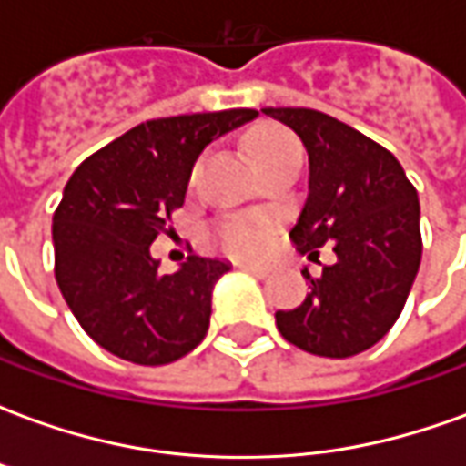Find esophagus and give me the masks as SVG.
<instances>
[{"mask_svg":"<svg viewBox=\"0 0 466 466\" xmlns=\"http://www.w3.org/2000/svg\"><path fill=\"white\" fill-rule=\"evenodd\" d=\"M239 269H244V272H252L257 274V277H267V274L272 272L267 264H254V262H239Z\"/></svg>","mask_w":466,"mask_h":466,"instance_id":"esophagus-1","label":"esophagus"}]
</instances>
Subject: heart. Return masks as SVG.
Instances as JSON below:
<instances>
[{
    "label": "heart",
    "instance_id": "b5f03b06",
    "mask_svg": "<svg viewBox=\"0 0 466 466\" xmlns=\"http://www.w3.org/2000/svg\"><path fill=\"white\" fill-rule=\"evenodd\" d=\"M247 152L252 157V162H262V159H274V157L299 152V144L282 127H262V129H257L249 137ZM224 244H227L229 252L249 257V254H257L264 247V232L257 229V227L237 224V227H232L229 232L224 234Z\"/></svg>",
    "mask_w": 466,
    "mask_h": 466
}]
</instances>
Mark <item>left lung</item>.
Masks as SVG:
<instances>
[{
    "label": "left lung",
    "mask_w": 466,
    "mask_h": 466,
    "mask_svg": "<svg viewBox=\"0 0 466 466\" xmlns=\"http://www.w3.org/2000/svg\"><path fill=\"white\" fill-rule=\"evenodd\" d=\"M302 139L309 192L289 229L299 252L334 242L337 262L312 277V292L279 309L277 329L294 347L344 360L370 350L404 309L421 259L420 197L401 164L350 124L314 109H262Z\"/></svg>",
    "instance_id": "8db88e82"
}]
</instances>
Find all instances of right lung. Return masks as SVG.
Returning <instances> with one entry per match:
<instances>
[{"instance_id": "right-lung-1", "label": "right lung", "mask_w": 466, "mask_h": 466, "mask_svg": "<svg viewBox=\"0 0 466 466\" xmlns=\"http://www.w3.org/2000/svg\"><path fill=\"white\" fill-rule=\"evenodd\" d=\"M254 109L152 119L76 167L52 222L59 292L92 339L134 364H169L202 342L227 259L159 274L149 244L187 197L197 157Z\"/></svg>"}]
</instances>
